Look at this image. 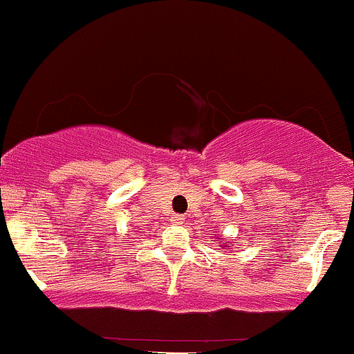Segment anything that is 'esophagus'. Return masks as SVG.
Here are the masks:
<instances>
[{
	"instance_id": "obj_1",
	"label": "esophagus",
	"mask_w": 354,
	"mask_h": 354,
	"mask_svg": "<svg viewBox=\"0 0 354 354\" xmlns=\"http://www.w3.org/2000/svg\"><path fill=\"white\" fill-rule=\"evenodd\" d=\"M171 221L174 223V225H183V221H185V218H183V216H181V214H174V216H173V219H171Z\"/></svg>"
}]
</instances>
